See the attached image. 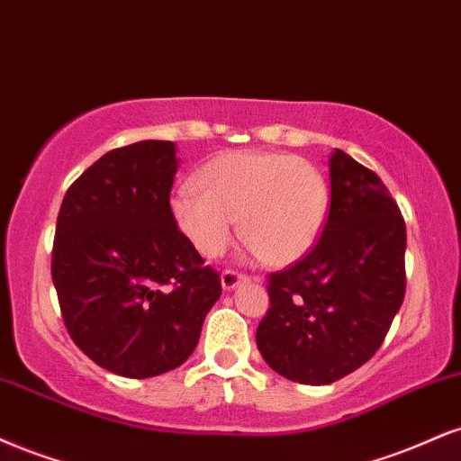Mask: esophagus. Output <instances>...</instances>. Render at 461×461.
I'll list each match as a JSON object with an SVG mask.
<instances>
[{"mask_svg": "<svg viewBox=\"0 0 461 461\" xmlns=\"http://www.w3.org/2000/svg\"><path fill=\"white\" fill-rule=\"evenodd\" d=\"M249 276L238 273V270H225L223 275H221V285H223V290H234L240 284H247Z\"/></svg>", "mask_w": 461, "mask_h": 461, "instance_id": "34e87169", "label": "esophagus"}]
</instances>
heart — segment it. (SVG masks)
Segmentation results:
<instances>
[{"label":"heart","mask_w":461,"mask_h":461,"mask_svg":"<svg viewBox=\"0 0 461 461\" xmlns=\"http://www.w3.org/2000/svg\"><path fill=\"white\" fill-rule=\"evenodd\" d=\"M195 185L177 188L171 214L203 258H219L240 236L268 266L298 262L312 251L329 216V185L304 158L236 149L208 160Z\"/></svg>","instance_id":"heart-1"}]
</instances>
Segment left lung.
Listing matches in <instances>:
<instances>
[{
	"instance_id": "left-lung-1",
	"label": "left lung",
	"mask_w": 461,
	"mask_h": 461,
	"mask_svg": "<svg viewBox=\"0 0 461 461\" xmlns=\"http://www.w3.org/2000/svg\"><path fill=\"white\" fill-rule=\"evenodd\" d=\"M330 208L312 251L268 276L255 341L268 367L330 384L374 357L406 294V223L389 188L343 149L329 158Z\"/></svg>"
}]
</instances>
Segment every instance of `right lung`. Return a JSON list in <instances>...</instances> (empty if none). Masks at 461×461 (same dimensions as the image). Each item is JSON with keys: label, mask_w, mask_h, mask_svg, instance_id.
Masks as SVG:
<instances>
[{"label": "right lung", "mask_w": 461, "mask_h": 461, "mask_svg": "<svg viewBox=\"0 0 461 461\" xmlns=\"http://www.w3.org/2000/svg\"><path fill=\"white\" fill-rule=\"evenodd\" d=\"M171 141L111 149L66 191L51 276L72 341L124 378L180 367L221 296L216 270L177 230Z\"/></svg>", "instance_id": "add662e5"}]
</instances>
